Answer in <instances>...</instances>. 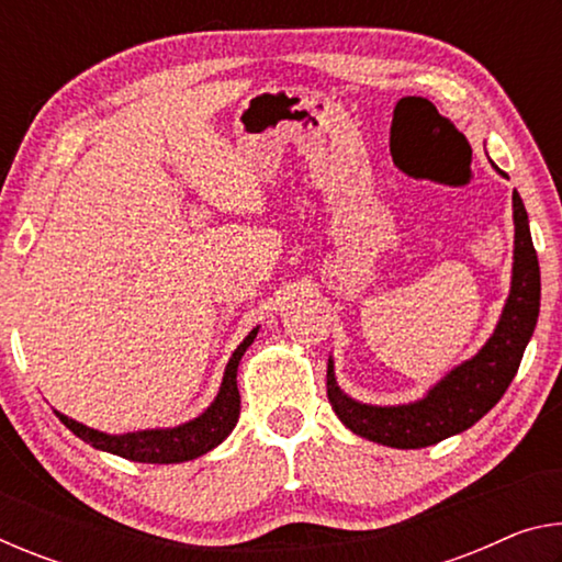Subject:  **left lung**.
<instances>
[{
	"label": "left lung",
	"mask_w": 562,
	"mask_h": 562,
	"mask_svg": "<svg viewBox=\"0 0 562 562\" xmlns=\"http://www.w3.org/2000/svg\"><path fill=\"white\" fill-rule=\"evenodd\" d=\"M491 166L506 178V173ZM513 272L510 292L498 325L471 359L446 372L422 398L408 404L376 406L345 394L335 376V359L327 361V396L339 422L361 439L392 449H424L461 434L486 416L516 376L522 351L536 329L540 312V268L532 247L528 213L513 190Z\"/></svg>",
	"instance_id": "left-lung-1"
}]
</instances>
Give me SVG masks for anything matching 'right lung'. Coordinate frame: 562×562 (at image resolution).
Here are the masks:
<instances>
[{"instance_id":"1","label":"right lung","mask_w":562,"mask_h":562,"mask_svg":"<svg viewBox=\"0 0 562 562\" xmlns=\"http://www.w3.org/2000/svg\"><path fill=\"white\" fill-rule=\"evenodd\" d=\"M260 327H255L247 335L237 349L233 351L231 361H227L221 389H217L215 398L203 414L190 418L186 424L168 426V429H144V431H128V434H106L91 426L76 422V418L66 416L61 412L59 422L81 441L106 453H116L121 459L138 461V463H183L193 461L198 456L213 451L221 446L231 431L235 429L237 416H240V392H237V367L240 359L258 337Z\"/></svg>"}]
</instances>
